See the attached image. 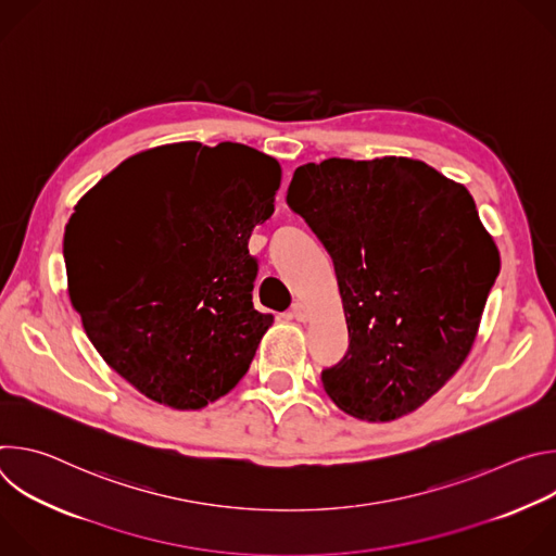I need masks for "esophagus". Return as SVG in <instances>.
<instances>
[{
  "instance_id": "obj_1",
  "label": "esophagus",
  "mask_w": 556,
  "mask_h": 556,
  "mask_svg": "<svg viewBox=\"0 0 556 556\" xmlns=\"http://www.w3.org/2000/svg\"><path fill=\"white\" fill-rule=\"evenodd\" d=\"M290 316L292 319H296V321H307L309 319V309L303 305V303H294L292 307H290Z\"/></svg>"
}]
</instances>
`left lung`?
Segmentation results:
<instances>
[{"mask_svg":"<svg viewBox=\"0 0 556 556\" xmlns=\"http://www.w3.org/2000/svg\"><path fill=\"white\" fill-rule=\"evenodd\" d=\"M288 206L337 270L350 350L326 393L367 422L422 407L466 361L500 253L464 185L414 157L301 165Z\"/></svg>","mask_w":556,"mask_h":556,"instance_id":"1","label":"left lung"}]
</instances>
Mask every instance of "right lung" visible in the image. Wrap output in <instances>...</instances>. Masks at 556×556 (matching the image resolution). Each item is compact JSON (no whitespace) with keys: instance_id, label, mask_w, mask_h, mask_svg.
Returning a JSON list of instances; mask_svg holds the SVG:
<instances>
[{"instance_id":"add662e5","label":"right lung","mask_w":556,"mask_h":556,"mask_svg":"<svg viewBox=\"0 0 556 556\" xmlns=\"http://www.w3.org/2000/svg\"><path fill=\"white\" fill-rule=\"evenodd\" d=\"M281 167L240 142L140 151L78 204L63 255L72 307L103 361L147 399L202 409L226 395L273 314L253 305L251 232Z\"/></svg>"}]
</instances>
